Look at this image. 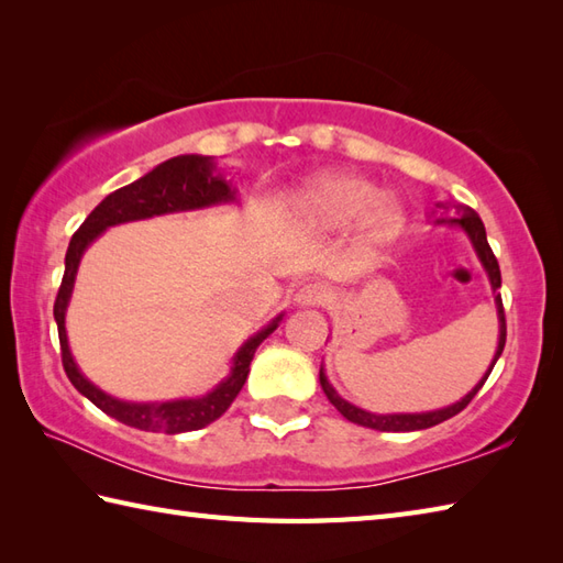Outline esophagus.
Returning a JSON list of instances; mask_svg holds the SVG:
<instances>
[{
	"label": "esophagus",
	"instance_id": "esophagus-1",
	"mask_svg": "<svg viewBox=\"0 0 563 563\" xmlns=\"http://www.w3.org/2000/svg\"><path fill=\"white\" fill-rule=\"evenodd\" d=\"M327 297H329V292L324 285L309 283V285H302V288L295 292V305L297 307H319L327 302Z\"/></svg>",
	"mask_w": 563,
	"mask_h": 563
}]
</instances>
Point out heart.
Wrapping results in <instances>:
<instances>
[{
	"label": "heart",
	"mask_w": 563,
	"mask_h": 563,
	"mask_svg": "<svg viewBox=\"0 0 563 563\" xmlns=\"http://www.w3.org/2000/svg\"><path fill=\"white\" fill-rule=\"evenodd\" d=\"M292 208L297 220L314 232H333L361 222L365 244L389 242L404 222L401 202L353 172H331L312 178L295 196Z\"/></svg>",
	"instance_id": "1"
}]
</instances>
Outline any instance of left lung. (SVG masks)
Wrapping results in <instances>:
<instances>
[{
    "mask_svg": "<svg viewBox=\"0 0 563 563\" xmlns=\"http://www.w3.org/2000/svg\"><path fill=\"white\" fill-rule=\"evenodd\" d=\"M454 210H457V218L438 220V222H450V224L462 227V230L466 232V236L472 239L476 256H479L482 266L488 273V280H492L494 297H496V312H498V349H496V355H494V363H492V367L486 369L484 377L479 379V385H476L470 394H466V397H462L457 404L445 406V409H438V411H426V413H369L365 409H357V406H353V404H349V401L339 397L336 389L329 385L324 369H319L321 389H324L329 401L336 406L339 413L343 418H349L351 423L365 426V428H375V430H385V433H409V430H423V428H430V426H438L442 421H448V418L457 416L462 409H466V404H470L476 397V391L484 387V382L488 379V375H492V369H494L496 361L500 357V353H504V345H506V312H504V300H500V292H498V288H500L498 261L494 256L492 246H488L486 230H484V222H482L479 214H476L470 206H454Z\"/></svg>",
    "mask_w": 563,
    "mask_h": 563,
    "instance_id": "obj_1",
    "label": "left lung"
}]
</instances>
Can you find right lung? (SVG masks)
Instances as JSON below:
<instances>
[{
    "label": "right lung",
    "instance_id": "1",
    "mask_svg": "<svg viewBox=\"0 0 563 563\" xmlns=\"http://www.w3.org/2000/svg\"><path fill=\"white\" fill-rule=\"evenodd\" d=\"M236 190L224 181L222 174H214V162L210 157H200V154H181V157L166 159L159 166H154L150 174H145L130 186L113 190L106 196L97 208L89 212V218L81 222L79 230L71 234V242L67 246L65 256V275L63 285H59L53 314L57 321V336H59V351H63V367L71 385L77 387L93 406H99L103 413H109L115 421L125 426H133L140 430H150V433H188V430H200L208 423L218 421V418L230 409V404L242 391L249 365L254 361V353L258 345L266 341L271 333L278 329L275 317L268 327H263L254 333L242 349L236 351L230 375H227L218 387L208 391L206 397L198 399H176V401H159V404H133L121 401L111 397V394L101 391L97 385L79 373L75 357L69 353L67 331H65V312L75 288L77 268L81 254L87 246L97 239L103 230L113 224L133 222V220H147L154 214L166 212H181V210H200L210 206H222V202H232Z\"/></svg>",
    "mask_w": 563,
    "mask_h": 563
}]
</instances>
